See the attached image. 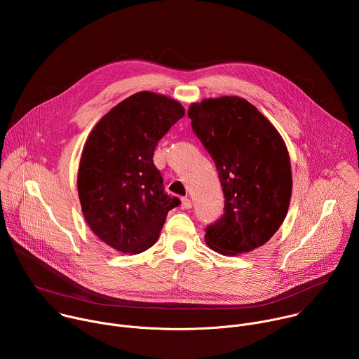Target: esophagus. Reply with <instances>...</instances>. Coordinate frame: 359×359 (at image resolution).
<instances>
[{"mask_svg":"<svg viewBox=\"0 0 359 359\" xmlns=\"http://www.w3.org/2000/svg\"><path fill=\"white\" fill-rule=\"evenodd\" d=\"M182 209H191V201L187 197L182 198Z\"/></svg>","mask_w":359,"mask_h":359,"instance_id":"obj_1","label":"esophagus"}]
</instances>
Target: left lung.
<instances>
[{
  "mask_svg": "<svg viewBox=\"0 0 359 359\" xmlns=\"http://www.w3.org/2000/svg\"><path fill=\"white\" fill-rule=\"evenodd\" d=\"M191 129L215 161L224 215L206 227L208 245L224 255L252 251L284 222L292 190L288 150L269 119L238 96L191 104Z\"/></svg>",
  "mask_w": 359,
  "mask_h": 359,
  "instance_id": "8db88e82",
  "label": "left lung"
}]
</instances>
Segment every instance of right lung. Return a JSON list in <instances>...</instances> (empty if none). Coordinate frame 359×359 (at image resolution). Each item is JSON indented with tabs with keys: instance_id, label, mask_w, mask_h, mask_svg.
I'll return each instance as SVG.
<instances>
[{
	"instance_id": "right-lung-1",
	"label": "right lung",
	"mask_w": 359,
	"mask_h": 359,
	"mask_svg": "<svg viewBox=\"0 0 359 359\" xmlns=\"http://www.w3.org/2000/svg\"><path fill=\"white\" fill-rule=\"evenodd\" d=\"M184 116L177 100L137 92L92 129L81 156L78 194L90 230L112 248L137 254L156 243L180 200L165 193L153 151Z\"/></svg>"
}]
</instances>
